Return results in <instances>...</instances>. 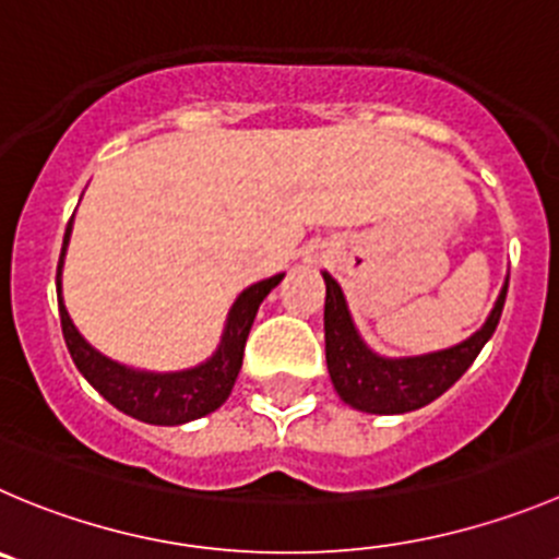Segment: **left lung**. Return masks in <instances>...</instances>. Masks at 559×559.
Returning <instances> with one entry per match:
<instances>
[{"label": "left lung", "mask_w": 559, "mask_h": 559, "mask_svg": "<svg viewBox=\"0 0 559 559\" xmlns=\"http://www.w3.org/2000/svg\"><path fill=\"white\" fill-rule=\"evenodd\" d=\"M326 280V307H323V337H326V368L332 384L345 403L368 414H403L436 401L450 390L475 362L483 345L497 329L502 316L508 283L493 305L480 332L461 345L439 354L414 359H381L359 340L345 307L343 290L332 276Z\"/></svg>", "instance_id": "left-lung-1"}]
</instances>
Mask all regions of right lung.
I'll use <instances>...</instances> for the list:
<instances>
[{"label":"right lung","instance_id":"1","mask_svg":"<svg viewBox=\"0 0 559 559\" xmlns=\"http://www.w3.org/2000/svg\"><path fill=\"white\" fill-rule=\"evenodd\" d=\"M68 236H71V222L66 227V238H62L60 263H57V301H60V323L62 337H66L68 350H71L73 365L79 373L106 397L115 408H120L129 417L142 419L151 425H180L189 419L205 417V414L216 412L227 395L233 392V384L238 379V370L243 362V348H247L249 329H252L254 316H258L260 301L269 296L271 288L280 285L283 274L269 276L263 283L252 285L243 290L233 305L230 318H227L225 337H222L219 350L211 356L209 362L200 365L194 370H183V373H136V370L123 368V365L111 362L98 350L90 348L84 343L82 334L68 318L66 305L60 296V271H62V254H66Z\"/></svg>","mask_w":559,"mask_h":559}]
</instances>
